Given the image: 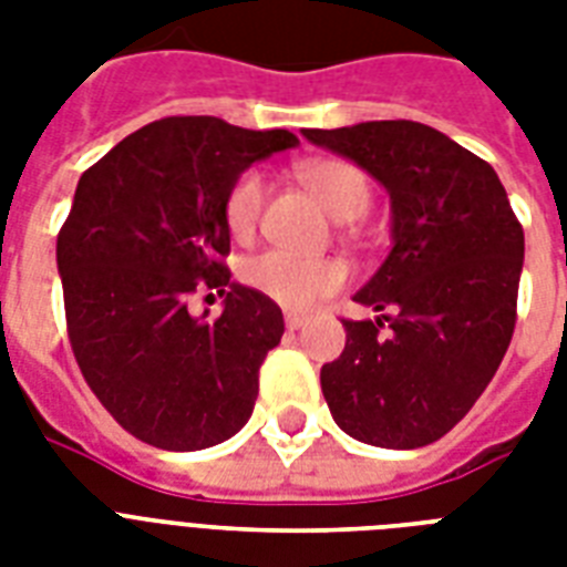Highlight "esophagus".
<instances>
[{
  "instance_id": "34e87169",
  "label": "esophagus",
  "mask_w": 567,
  "mask_h": 567,
  "mask_svg": "<svg viewBox=\"0 0 567 567\" xmlns=\"http://www.w3.org/2000/svg\"><path fill=\"white\" fill-rule=\"evenodd\" d=\"M306 320H309V318H306V315H297V311H288V315H285V327H288V329H291V332H293V329H302V327H306Z\"/></svg>"
}]
</instances>
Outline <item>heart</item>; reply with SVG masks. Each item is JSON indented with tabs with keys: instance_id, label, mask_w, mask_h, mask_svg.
<instances>
[{
	"instance_id": "b5f03b06",
	"label": "heart",
	"mask_w": 567,
	"mask_h": 567,
	"mask_svg": "<svg viewBox=\"0 0 567 567\" xmlns=\"http://www.w3.org/2000/svg\"><path fill=\"white\" fill-rule=\"evenodd\" d=\"M300 179L336 220H355L371 205V182L362 167L344 158L306 162L300 167ZM265 199L267 182L258 171H244L231 182L223 214L235 238L247 240L256 235ZM240 279L252 291L265 293L267 300L279 302L285 309H309L329 293H336L344 285L347 274L332 258H306L285 249H265L244 261Z\"/></svg>"
}]
</instances>
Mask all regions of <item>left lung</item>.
Instances as JSON below:
<instances>
[{"mask_svg": "<svg viewBox=\"0 0 567 567\" xmlns=\"http://www.w3.org/2000/svg\"><path fill=\"white\" fill-rule=\"evenodd\" d=\"M302 135L382 182L394 217V247L353 297L379 318L344 320V353L320 371L329 412L373 447L432 444L471 412L506 355L524 229L492 164L439 128L373 120Z\"/></svg>", "mask_w": 567, "mask_h": 567, "instance_id": "left-lung-1", "label": "left lung"}]
</instances>
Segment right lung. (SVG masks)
Wrapping results in <instances>:
<instances>
[{"label":"right lung","mask_w":567,"mask_h":567,"mask_svg":"<svg viewBox=\"0 0 567 567\" xmlns=\"http://www.w3.org/2000/svg\"><path fill=\"white\" fill-rule=\"evenodd\" d=\"M288 128L164 117L123 137L79 179L58 231L66 336L111 417L162 450H203L249 421L282 309L229 282L223 203L252 162L297 146ZM196 290L226 296L194 319Z\"/></svg>","instance_id":"1"}]
</instances>
